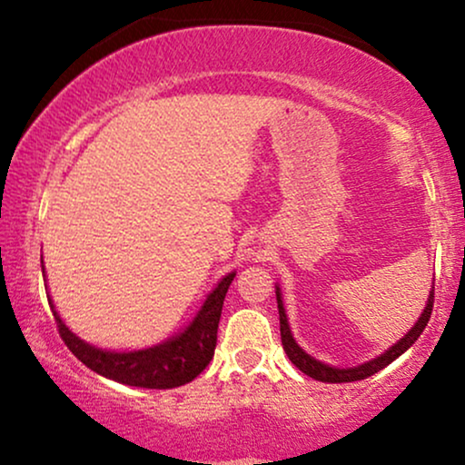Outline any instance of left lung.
I'll return each mask as SVG.
<instances>
[{"label": "left lung", "instance_id": "obj_1", "mask_svg": "<svg viewBox=\"0 0 465 465\" xmlns=\"http://www.w3.org/2000/svg\"><path fill=\"white\" fill-rule=\"evenodd\" d=\"M275 294H277L279 326H282L283 351L288 353L290 361L298 368V371L309 374V377L315 379V381H323V383H351V381H361L366 377H372L374 372L383 371V368L390 366L393 360H398L400 355L406 351V349H411L412 345H415V341L419 339V336H421L425 326H428L430 315H431V307H434V283H431L428 302H425L421 315H419L415 326H412L409 332L402 336V339H400L398 342H393L390 349H385V351L379 353L377 358L361 361V364H358V366L339 368V366L326 364V361H322V360H315L313 355L307 353L301 345H298L294 334H292V330H290L288 315H285L283 296H282V288H279V283H275Z\"/></svg>", "mask_w": 465, "mask_h": 465}]
</instances>
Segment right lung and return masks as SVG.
I'll return each mask as SVG.
<instances>
[{"mask_svg":"<svg viewBox=\"0 0 465 465\" xmlns=\"http://www.w3.org/2000/svg\"><path fill=\"white\" fill-rule=\"evenodd\" d=\"M44 283H46V271H44ZM237 271H231L215 283L196 315L183 326L180 332L169 336L152 347L133 349V351H112V349L94 347L78 334L67 328L56 311L50 292H46L48 304L59 326L61 339L65 341L75 358L82 364L91 368L101 377L116 381V383L131 387H145V390H171V387L186 385L205 371L212 361L218 341V323L222 315L228 285L232 283Z\"/></svg>","mask_w":465,"mask_h":465,"instance_id":"right-lung-1","label":"right lung"}]
</instances>
